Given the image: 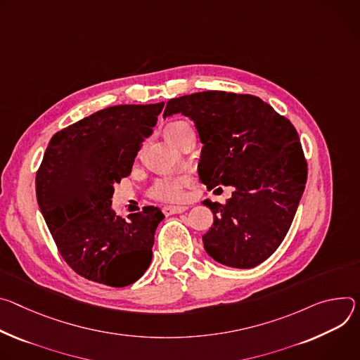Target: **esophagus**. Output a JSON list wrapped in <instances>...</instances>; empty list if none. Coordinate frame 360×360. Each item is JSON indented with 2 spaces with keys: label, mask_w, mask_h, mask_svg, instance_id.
I'll list each match as a JSON object with an SVG mask.
<instances>
[{
  "label": "esophagus",
  "mask_w": 360,
  "mask_h": 360,
  "mask_svg": "<svg viewBox=\"0 0 360 360\" xmlns=\"http://www.w3.org/2000/svg\"><path fill=\"white\" fill-rule=\"evenodd\" d=\"M187 207L186 206H165L163 207V213L166 216H172V214H179V213H183L186 212Z\"/></svg>",
  "instance_id": "34e87169"
}]
</instances>
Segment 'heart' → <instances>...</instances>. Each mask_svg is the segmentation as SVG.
<instances>
[{
  "mask_svg": "<svg viewBox=\"0 0 360 360\" xmlns=\"http://www.w3.org/2000/svg\"><path fill=\"white\" fill-rule=\"evenodd\" d=\"M183 131H191V127L188 123L184 122H176L166 127L165 134L166 139L174 140L179 137ZM188 183L187 177H169V179H158L154 181V184L150 188V195L157 200L163 202H177L183 198V187Z\"/></svg>",
  "mask_w": 360,
  "mask_h": 360,
  "instance_id": "1",
  "label": "heart"
}]
</instances>
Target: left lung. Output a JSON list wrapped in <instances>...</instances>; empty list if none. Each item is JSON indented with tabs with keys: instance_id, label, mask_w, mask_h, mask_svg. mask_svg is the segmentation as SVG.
I'll return each mask as SVG.
<instances>
[{
	"instance_id": "1",
	"label": "left lung",
	"mask_w": 360,
	"mask_h": 360,
	"mask_svg": "<svg viewBox=\"0 0 360 360\" xmlns=\"http://www.w3.org/2000/svg\"><path fill=\"white\" fill-rule=\"evenodd\" d=\"M179 112L193 120L203 143L202 183L209 190L234 187L224 205L203 202L214 214L203 236L207 255L236 269L260 264L283 242L304 191L307 165L296 129L250 94L203 91L169 100L163 117Z\"/></svg>"
}]
</instances>
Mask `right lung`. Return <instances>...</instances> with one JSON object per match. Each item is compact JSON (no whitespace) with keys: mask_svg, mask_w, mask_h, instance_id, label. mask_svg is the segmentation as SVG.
Here are the masks:
<instances>
[{"mask_svg":"<svg viewBox=\"0 0 360 360\" xmlns=\"http://www.w3.org/2000/svg\"><path fill=\"white\" fill-rule=\"evenodd\" d=\"M165 103L100 110L56 133L35 177L37 202L67 264L91 282L124 288L148 269L165 214L147 206L124 220L114 183L131 173Z\"/></svg>","mask_w":360,"mask_h":360,"instance_id":"add662e5","label":"right lung"}]
</instances>
